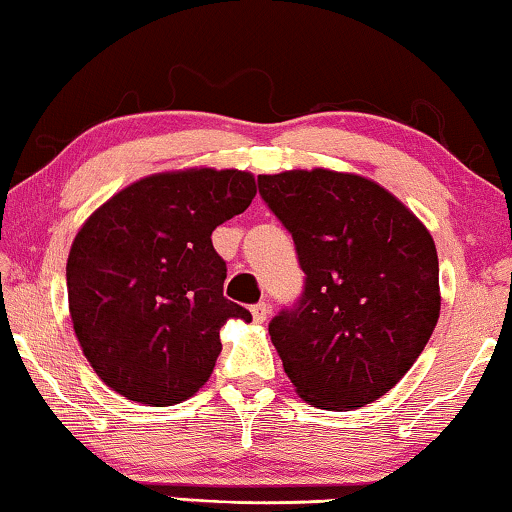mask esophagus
<instances>
[{"mask_svg": "<svg viewBox=\"0 0 512 512\" xmlns=\"http://www.w3.org/2000/svg\"><path fill=\"white\" fill-rule=\"evenodd\" d=\"M251 316H254L256 323H265L270 316V305L268 302H256L254 307H251Z\"/></svg>", "mask_w": 512, "mask_h": 512, "instance_id": "34e87169", "label": "esophagus"}]
</instances>
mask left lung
Instances as JSON below:
<instances>
[{"label": "left lung", "instance_id": "left-lung-1", "mask_svg": "<svg viewBox=\"0 0 512 512\" xmlns=\"http://www.w3.org/2000/svg\"><path fill=\"white\" fill-rule=\"evenodd\" d=\"M305 286L270 321L284 372L318 409H360L413 367L439 321L432 235L379 184L332 170L258 175Z\"/></svg>", "mask_w": 512, "mask_h": 512}]
</instances>
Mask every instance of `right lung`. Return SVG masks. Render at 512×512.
<instances>
[{"instance_id":"1","label":"right lung","mask_w":512,"mask_h":512,"mask_svg":"<svg viewBox=\"0 0 512 512\" xmlns=\"http://www.w3.org/2000/svg\"><path fill=\"white\" fill-rule=\"evenodd\" d=\"M256 196L242 170H184L131 184L73 240L66 291L73 330L99 379L131 402L173 406L210 379L228 318L226 261L212 231Z\"/></svg>"}]
</instances>
